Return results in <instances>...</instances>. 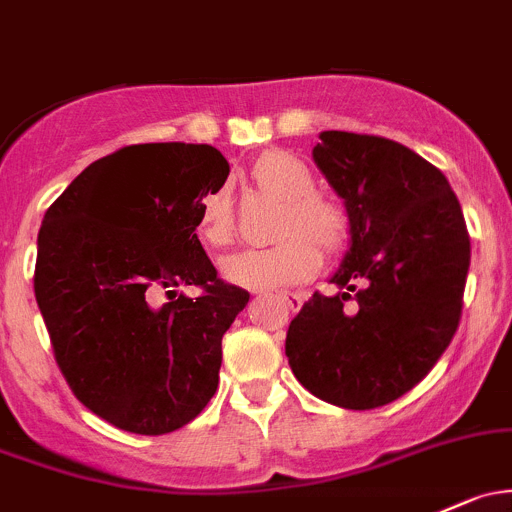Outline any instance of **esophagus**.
Listing matches in <instances>:
<instances>
[{
  "label": "esophagus",
  "mask_w": 512,
  "mask_h": 512,
  "mask_svg": "<svg viewBox=\"0 0 512 512\" xmlns=\"http://www.w3.org/2000/svg\"><path fill=\"white\" fill-rule=\"evenodd\" d=\"M279 299L284 301V306H287L289 311H299L301 304H304V294L299 292H292V294H279Z\"/></svg>",
  "instance_id": "obj_1"
}]
</instances>
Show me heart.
<instances>
[{
  "mask_svg": "<svg viewBox=\"0 0 512 512\" xmlns=\"http://www.w3.org/2000/svg\"><path fill=\"white\" fill-rule=\"evenodd\" d=\"M252 179L262 191L287 201L272 247L245 250L223 260L228 282L245 289H282L306 282L321 265V250L336 255L351 238V218L346 208L314 193V176L304 161L287 152H267L252 166ZM198 233L208 245L223 247L235 238V211L228 188H213L203 196Z\"/></svg>",
  "mask_w": 512,
  "mask_h": 512,
  "instance_id": "obj_1",
  "label": "heart"
}]
</instances>
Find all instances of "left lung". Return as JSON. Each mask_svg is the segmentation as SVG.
<instances>
[{
	"instance_id": "obj_1",
	"label": "left lung",
	"mask_w": 512,
	"mask_h": 512,
	"mask_svg": "<svg viewBox=\"0 0 512 512\" xmlns=\"http://www.w3.org/2000/svg\"><path fill=\"white\" fill-rule=\"evenodd\" d=\"M314 161L351 218V247L287 331L311 395L375 410L410 392L446 351L464 306L471 240L437 166L375 134L321 132ZM354 294L351 295L350 292Z\"/></svg>"
}]
</instances>
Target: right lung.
<instances>
[{"label":"right lung","mask_w":512,"mask_h":512,"mask_svg":"<svg viewBox=\"0 0 512 512\" xmlns=\"http://www.w3.org/2000/svg\"><path fill=\"white\" fill-rule=\"evenodd\" d=\"M228 174L211 144H132L93 161L43 215L34 292L53 355L73 395L117 429L169 434L218 390L220 341L250 294L218 279L196 228ZM181 283L204 292L176 295Z\"/></svg>","instance_id":"1"}]
</instances>
